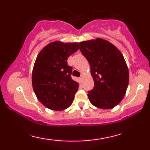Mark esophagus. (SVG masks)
<instances>
[{
  "instance_id": "1",
  "label": "esophagus",
  "mask_w": 150,
  "mask_h": 150,
  "mask_svg": "<svg viewBox=\"0 0 150 150\" xmlns=\"http://www.w3.org/2000/svg\"><path fill=\"white\" fill-rule=\"evenodd\" d=\"M79 79H80V80H82V76H81L80 77V78H79Z\"/></svg>"
}]
</instances>
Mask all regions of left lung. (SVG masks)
I'll return each instance as SVG.
<instances>
[{
	"label": "left lung",
	"mask_w": 150,
	"mask_h": 150,
	"mask_svg": "<svg viewBox=\"0 0 150 150\" xmlns=\"http://www.w3.org/2000/svg\"><path fill=\"white\" fill-rule=\"evenodd\" d=\"M91 68L94 87L88 91L90 102L102 109L116 106L124 97L129 82L128 68L123 56L112 44L98 38L79 44Z\"/></svg>",
	"instance_id": "obj_1"
}]
</instances>
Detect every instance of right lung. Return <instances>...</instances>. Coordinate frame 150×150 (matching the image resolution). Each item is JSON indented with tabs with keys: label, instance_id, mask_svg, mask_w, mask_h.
<instances>
[{
	"label": "right lung",
	"instance_id": "right-lung-1",
	"mask_svg": "<svg viewBox=\"0 0 150 150\" xmlns=\"http://www.w3.org/2000/svg\"><path fill=\"white\" fill-rule=\"evenodd\" d=\"M78 43L51 42L38 54L32 70V87L46 108L62 111L73 103L79 84L71 78L67 60L78 50Z\"/></svg>",
	"mask_w": 150,
	"mask_h": 150
}]
</instances>
